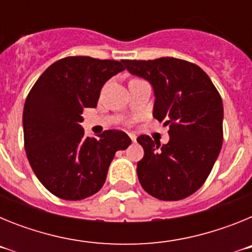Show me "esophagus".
I'll return each instance as SVG.
<instances>
[{"mask_svg": "<svg viewBox=\"0 0 252 252\" xmlns=\"http://www.w3.org/2000/svg\"><path fill=\"white\" fill-rule=\"evenodd\" d=\"M127 135H128V137H130V139H131V140H132V141H133V142L136 141V136H135V135H133V133L128 132V133H127Z\"/></svg>", "mask_w": 252, "mask_h": 252, "instance_id": "1", "label": "esophagus"}]
</instances>
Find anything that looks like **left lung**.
Here are the masks:
<instances>
[{"label": "left lung", "mask_w": 252, "mask_h": 252, "mask_svg": "<svg viewBox=\"0 0 252 252\" xmlns=\"http://www.w3.org/2000/svg\"><path fill=\"white\" fill-rule=\"evenodd\" d=\"M128 72L145 78L155 92L154 117L169 125L166 145L137 137L144 158L137 177L146 192L161 201H179L204 184L223 141V104L217 88L197 64L177 58L121 60Z\"/></svg>", "instance_id": "obj_1"}]
</instances>
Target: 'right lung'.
<instances>
[{"instance_id":"1","label":"right lung","mask_w":252,"mask_h":252,"mask_svg":"<svg viewBox=\"0 0 252 252\" xmlns=\"http://www.w3.org/2000/svg\"><path fill=\"white\" fill-rule=\"evenodd\" d=\"M125 69L122 62L66 57L51 64L26 97L22 115L26 157L49 192L66 201L97 193L117 150L131 139L119 130L86 137V107H95L102 87Z\"/></svg>"}]
</instances>
